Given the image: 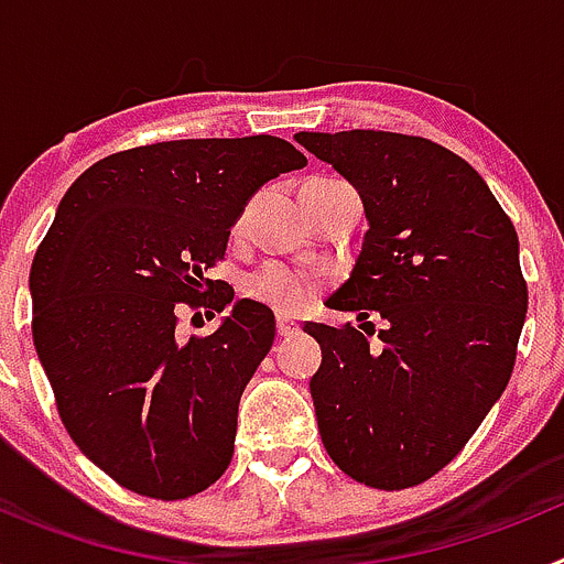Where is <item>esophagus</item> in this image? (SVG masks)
I'll return each instance as SVG.
<instances>
[{
    "instance_id": "esophagus-1",
    "label": "esophagus",
    "mask_w": 564,
    "mask_h": 564,
    "mask_svg": "<svg viewBox=\"0 0 564 564\" xmlns=\"http://www.w3.org/2000/svg\"><path fill=\"white\" fill-rule=\"evenodd\" d=\"M276 333H279V338H291L293 333H299V325H296V322H293V318L279 316L276 318Z\"/></svg>"
}]
</instances>
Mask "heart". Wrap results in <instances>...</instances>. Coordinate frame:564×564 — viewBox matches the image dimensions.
<instances>
[{
    "mask_svg": "<svg viewBox=\"0 0 564 564\" xmlns=\"http://www.w3.org/2000/svg\"><path fill=\"white\" fill-rule=\"evenodd\" d=\"M246 291L276 313H299L311 302L313 282L307 273L288 265H262L246 279Z\"/></svg>",
    "mask_w": 564,
    "mask_h": 564,
    "instance_id": "b5f03b06",
    "label": "heart"
}]
</instances>
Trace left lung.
Masks as SVG:
<instances>
[{
  "label": "left lung",
  "instance_id": "obj_1",
  "mask_svg": "<svg viewBox=\"0 0 564 564\" xmlns=\"http://www.w3.org/2000/svg\"><path fill=\"white\" fill-rule=\"evenodd\" d=\"M293 138L356 188L367 217L350 279L327 299L361 325H305L322 344L311 378L322 443L364 486H417L466 446L514 370L528 311L520 239L480 174L426 138ZM370 315L384 318L378 348Z\"/></svg>",
  "mask_w": 564,
  "mask_h": 564
}]
</instances>
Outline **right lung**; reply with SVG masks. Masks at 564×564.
Returning <instances> with one entry per match:
<instances>
[{"label": "right lung", "instance_id": "right-lung-1", "mask_svg": "<svg viewBox=\"0 0 564 564\" xmlns=\"http://www.w3.org/2000/svg\"><path fill=\"white\" fill-rule=\"evenodd\" d=\"M302 166L273 134L166 141L93 163L58 203L30 268L33 344L69 437L134 495L183 500L231 463L276 318L206 271L253 194ZM177 301L232 311L183 345Z\"/></svg>", "mask_w": 564, "mask_h": 564}]
</instances>
